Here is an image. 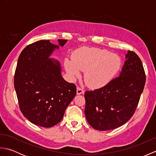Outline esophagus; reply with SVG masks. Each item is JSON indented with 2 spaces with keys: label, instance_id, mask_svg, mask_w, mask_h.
Returning a JSON list of instances; mask_svg holds the SVG:
<instances>
[{
  "label": "esophagus",
  "instance_id": "obj_1",
  "mask_svg": "<svg viewBox=\"0 0 156 156\" xmlns=\"http://www.w3.org/2000/svg\"><path fill=\"white\" fill-rule=\"evenodd\" d=\"M84 90L82 89V88L78 87L77 90H76V94H84Z\"/></svg>",
  "mask_w": 156,
  "mask_h": 156
}]
</instances>
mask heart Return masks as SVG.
Here are the masks:
<instances>
[{"instance_id": "b5f03b06", "label": "heart", "mask_w": 156, "mask_h": 156, "mask_svg": "<svg viewBox=\"0 0 156 156\" xmlns=\"http://www.w3.org/2000/svg\"><path fill=\"white\" fill-rule=\"evenodd\" d=\"M121 58L117 54L98 48H82L73 55L72 61L66 60V70L72 77H78L80 70L85 71L84 79L92 88L108 84L120 70Z\"/></svg>"}]
</instances>
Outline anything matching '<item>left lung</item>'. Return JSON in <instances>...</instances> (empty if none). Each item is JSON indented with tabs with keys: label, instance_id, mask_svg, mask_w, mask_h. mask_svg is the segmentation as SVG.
<instances>
[{
	"label": "left lung",
	"instance_id": "8db88e82",
	"mask_svg": "<svg viewBox=\"0 0 156 156\" xmlns=\"http://www.w3.org/2000/svg\"><path fill=\"white\" fill-rule=\"evenodd\" d=\"M118 77L105 87L84 94L86 119L99 131L118 128L133 115L145 84L143 64L135 52L128 51Z\"/></svg>",
	"mask_w": 156,
	"mask_h": 156
}]
</instances>
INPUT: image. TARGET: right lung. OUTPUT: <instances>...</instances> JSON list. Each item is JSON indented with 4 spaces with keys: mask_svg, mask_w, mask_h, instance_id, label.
Returning a JSON list of instances; mask_svg holds the SVG:
<instances>
[{
    "mask_svg": "<svg viewBox=\"0 0 156 156\" xmlns=\"http://www.w3.org/2000/svg\"><path fill=\"white\" fill-rule=\"evenodd\" d=\"M59 45L40 40L27 45L20 54L14 86L23 115L36 125L51 127L61 121L76 94V87L61 74L60 63L49 58L55 49L68 40L58 39Z\"/></svg>",
    "mask_w": 156,
    "mask_h": 156,
    "instance_id": "1",
    "label": "right lung"
}]
</instances>
